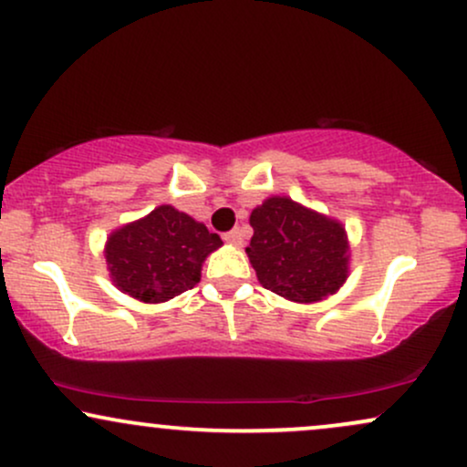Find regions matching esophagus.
Masks as SVG:
<instances>
[{
  "instance_id": "obj_1",
  "label": "esophagus",
  "mask_w": 467,
  "mask_h": 467,
  "mask_svg": "<svg viewBox=\"0 0 467 467\" xmlns=\"http://www.w3.org/2000/svg\"><path fill=\"white\" fill-rule=\"evenodd\" d=\"M223 241L230 245H241V241H244V234H241V230H230V233L223 234Z\"/></svg>"
}]
</instances>
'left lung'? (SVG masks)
<instances>
[{
  "instance_id": "1",
  "label": "left lung",
  "mask_w": 467,
  "mask_h": 467,
  "mask_svg": "<svg viewBox=\"0 0 467 467\" xmlns=\"http://www.w3.org/2000/svg\"><path fill=\"white\" fill-rule=\"evenodd\" d=\"M245 248L265 289L294 303H316L340 289L349 275V241L340 222L289 197H270L250 215Z\"/></svg>"
}]
</instances>
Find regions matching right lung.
I'll return each mask as SVG.
<instances>
[{"label":"right lung","instance_id":"obj_1","mask_svg":"<svg viewBox=\"0 0 467 467\" xmlns=\"http://www.w3.org/2000/svg\"><path fill=\"white\" fill-rule=\"evenodd\" d=\"M219 245V234L164 203L109 234L107 270L131 298L164 303L200 283L202 264Z\"/></svg>","mask_w":467,"mask_h":467}]
</instances>
